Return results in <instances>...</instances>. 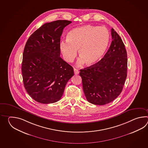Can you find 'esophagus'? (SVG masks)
Segmentation results:
<instances>
[{
	"mask_svg": "<svg viewBox=\"0 0 148 148\" xmlns=\"http://www.w3.org/2000/svg\"><path fill=\"white\" fill-rule=\"evenodd\" d=\"M74 73H75V75H78L79 73V71L77 69H75V68H74Z\"/></svg>",
	"mask_w": 148,
	"mask_h": 148,
	"instance_id": "esophagus-1",
	"label": "esophagus"
}]
</instances>
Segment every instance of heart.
<instances>
[{
  "label": "heart",
  "mask_w": 148,
  "mask_h": 148,
  "mask_svg": "<svg viewBox=\"0 0 148 148\" xmlns=\"http://www.w3.org/2000/svg\"><path fill=\"white\" fill-rule=\"evenodd\" d=\"M110 38V33L105 27L85 25L69 32L67 40L61 41L59 47L66 62H73L79 50L80 58L78 64L86 63L88 66H91L104 57Z\"/></svg>",
  "instance_id": "obj_1"
}]
</instances>
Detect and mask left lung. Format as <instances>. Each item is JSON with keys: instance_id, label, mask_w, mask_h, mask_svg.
Returning <instances> with one entry per match:
<instances>
[{"instance_id": "8db88e82", "label": "left lung", "mask_w": 148, "mask_h": 148, "mask_svg": "<svg viewBox=\"0 0 148 148\" xmlns=\"http://www.w3.org/2000/svg\"><path fill=\"white\" fill-rule=\"evenodd\" d=\"M112 41L104 58L91 66L80 70L87 100L103 105L115 99L123 90L127 77V58L119 35L111 29Z\"/></svg>"}]
</instances>
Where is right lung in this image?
Wrapping results in <instances>:
<instances>
[{
    "instance_id": "add662e5",
    "label": "right lung",
    "mask_w": 148,
    "mask_h": 148,
    "mask_svg": "<svg viewBox=\"0 0 148 148\" xmlns=\"http://www.w3.org/2000/svg\"><path fill=\"white\" fill-rule=\"evenodd\" d=\"M72 22L58 20L44 24L28 38L23 55L22 73L26 90L42 104L54 103L62 97L73 69L60 57V37Z\"/></svg>"
}]
</instances>
